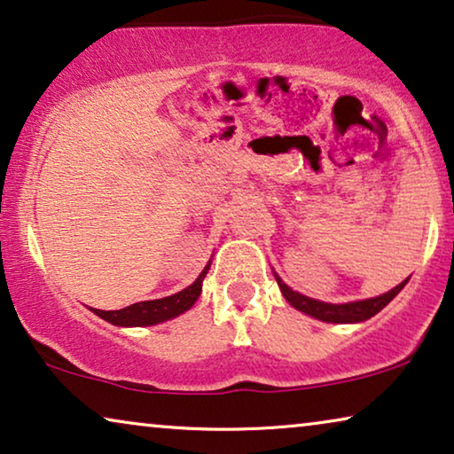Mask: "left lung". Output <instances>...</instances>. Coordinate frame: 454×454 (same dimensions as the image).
<instances>
[{
  "label": "left lung",
  "instance_id": "left-lung-1",
  "mask_svg": "<svg viewBox=\"0 0 454 454\" xmlns=\"http://www.w3.org/2000/svg\"><path fill=\"white\" fill-rule=\"evenodd\" d=\"M276 282L282 290L284 298L294 306V309L306 312V315L318 318V321L325 323H360L366 321V318L374 317L376 312H380L385 306L391 302V300L397 296V294L403 290V286L407 284L401 282L399 286H395L391 292L382 294V296L376 298H368V300H357V302H348V304H327V302H318V300H312L309 296H302V294L294 292L288 288L282 279L276 276Z\"/></svg>",
  "mask_w": 454,
  "mask_h": 454
}]
</instances>
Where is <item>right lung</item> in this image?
I'll list each match as a JSON object with an SVG mask.
<instances>
[{
  "mask_svg": "<svg viewBox=\"0 0 454 454\" xmlns=\"http://www.w3.org/2000/svg\"><path fill=\"white\" fill-rule=\"evenodd\" d=\"M209 265L200 273L189 288L181 290L172 296H166L160 300H145V302H136L131 306H125L121 310H98L92 309L94 315H98L105 321L119 325V327H148V325H156L162 321H168L172 317H178L181 312L189 310L195 304V300L201 294V282L206 278Z\"/></svg>",
  "mask_w": 454,
  "mask_h": 454,
  "instance_id": "obj_1",
  "label": "right lung"
}]
</instances>
